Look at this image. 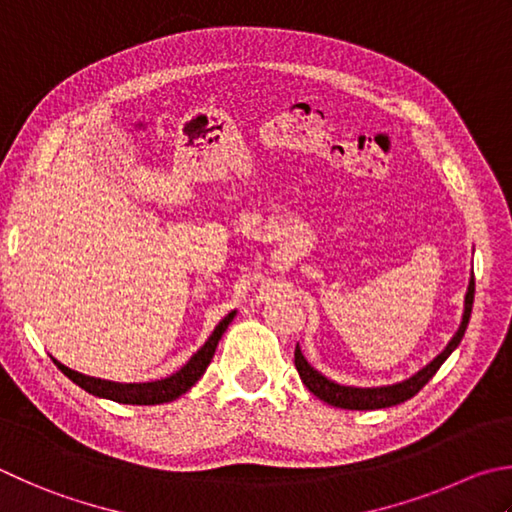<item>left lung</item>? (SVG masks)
I'll return each instance as SVG.
<instances>
[{"label": "left lung", "mask_w": 512, "mask_h": 512, "mask_svg": "<svg viewBox=\"0 0 512 512\" xmlns=\"http://www.w3.org/2000/svg\"><path fill=\"white\" fill-rule=\"evenodd\" d=\"M472 302H475V273L470 275L466 300H463L461 324H459L457 333L452 336V340L448 342V347H445L439 356L430 362V365L418 369L414 376H410L407 380H401V383L383 385V387L340 385V383H336V380L322 376L318 369H313L309 365V360L302 356L300 345L295 347V367H297V371H300L302 383L309 387L311 394H315L320 401L329 403L333 407H342V410H383V407L405 403V401H410L412 396L421 392V389L427 385V380H430L436 371H439V367L445 360H448L450 353L459 347L463 333H466V329H468Z\"/></svg>", "instance_id": "8db88e82"}]
</instances>
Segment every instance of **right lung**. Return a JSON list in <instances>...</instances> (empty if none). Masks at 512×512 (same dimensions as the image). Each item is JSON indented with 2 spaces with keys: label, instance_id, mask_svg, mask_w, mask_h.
I'll use <instances>...</instances> for the list:
<instances>
[{
  "label": "right lung",
  "instance_id": "1",
  "mask_svg": "<svg viewBox=\"0 0 512 512\" xmlns=\"http://www.w3.org/2000/svg\"><path fill=\"white\" fill-rule=\"evenodd\" d=\"M237 311H230L224 320H221L215 331L210 333V338L206 340L194 356L185 362V365L174 371L172 376L161 378V380H150V383H116V380H105V378H94L87 374H80L76 369H69L67 365H62L60 360H51L58 365L64 376L73 380L78 387L85 389V392L94 394L98 398H109V401L116 403H125V405H161V403H170L176 401L181 394L188 392V389L197 383V380L206 374V369L210 365L212 356H215V349L219 345L221 336L228 329V324L235 318Z\"/></svg>",
  "mask_w": 512,
  "mask_h": 512
}]
</instances>
